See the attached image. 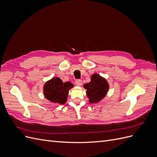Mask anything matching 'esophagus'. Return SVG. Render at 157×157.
Wrapping results in <instances>:
<instances>
[{
    "label": "esophagus",
    "mask_w": 157,
    "mask_h": 157,
    "mask_svg": "<svg viewBox=\"0 0 157 157\" xmlns=\"http://www.w3.org/2000/svg\"><path fill=\"white\" fill-rule=\"evenodd\" d=\"M76 84H77L78 86H80L82 84V80H76Z\"/></svg>",
    "instance_id": "esophagus-1"
}]
</instances>
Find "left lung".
Instances as JSON below:
<instances>
[{
  "label": "left lung",
  "instance_id": "left-lung-1",
  "mask_svg": "<svg viewBox=\"0 0 157 157\" xmlns=\"http://www.w3.org/2000/svg\"><path fill=\"white\" fill-rule=\"evenodd\" d=\"M83 86L86 90V96L91 103H97L101 101L106 96L109 89L107 80L97 73L93 74L90 82L84 84Z\"/></svg>",
  "mask_w": 157,
  "mask_h": 157
}]
</instances>
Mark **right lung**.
Returning <instances> with one entry per match:
<instances>
[{
  "mask_svg": "<svg viewBox=\"0 0 157 157\" xmlns=\"http://www.w3.org/2000/svg\"><path fill=\"white\" fill-rule=\"evenodd\" d=\"M73 87L70 82H63L58 77H53L48 80L43 87L45 98L51 102L64 104L67 101L69 90Z\"/></svg>",
  "mask_w": 157,
  "mask_h": 157,
  "instance_id": "add662e5",
  "label": "right lung"
}]
</instances>
